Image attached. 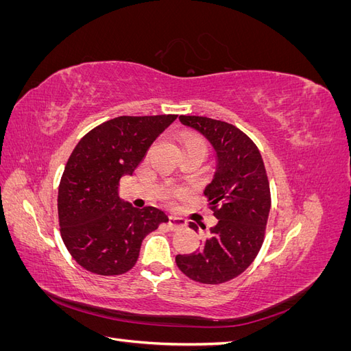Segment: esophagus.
Masks as SVG:
<instances>
[{"label": "esophagus", "instance_id": "1", "mask_svg": "<svg viewBox=\"0 0 351 351\" xmlns=\"http://www.w3.org/2000/svg\"><path fill=\"white\" fill-rule=\"evenodd\" d=\"M168 226H169V228H171V230H178V228L186 227L187 226V221L183 219V218H180V217L171 215V217L168 218Z\"/></svg>", "mask_w": 351, "mask_h": 351}]
</instances>
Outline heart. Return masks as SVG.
Here are the masks:
<instances>
[{
    "mask_svg": "<svg viewBox=\"0 0 351 351\" xmlns=\"http://www.w3.org/2000/svg\"><path fill=\"white\" fill-rule=\"evenodd\" d=\"M192 141H199V142H204V141H200V139H192ZM190 142V141H189Z\"/></svg>",
    "mask_w": 351,
    "mask_h": 351,
    "instance_id": "obj_1",
    "label": "heart"
}]
</instances>
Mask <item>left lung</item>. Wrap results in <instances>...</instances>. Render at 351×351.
<instances>
[{
	"label": "left lung",
	"instance_id": "1",
	"mask_svg": "<svg viewBox=\"0 0 351 351\" xmlns=\"http://www.w3.org/2000/svg\"><path fill=\"white\" fill-rule=\"evenodd\" d=\"M178 119L217 151V173L204 195L218 224L199 252L177 254L176 263L190 280L217 285L239 277L258 256L271 209L269 180L258 146L236 125L199 115ZM190 228L197 226L190 222Z\"/></svg>",
	"mask_w": 351,
	"mask_h": 351
}]
</instances>
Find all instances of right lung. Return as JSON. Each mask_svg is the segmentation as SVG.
Wrapping results in <instances>:
<instances>
[{
    "label": "right lung",
    "instance_id": "add662e5",
    "mask_svg": "<svg viewBox=\"0 0 351 351\" xmlns=\"http://www.w3.org/2000/svg\"><path fill=\"white\" fill-rule=\"evenodd\" d=\"M177 119L121 115L84 134L58 186L61 239L71 258L97 275H121L139 258L143 239L168 221L161 209H136L119 197L120 178L139 167L156 137Z\"/></svg>",
    "mask_w": 351,
    "mask_h": 351
}]
</instances>
